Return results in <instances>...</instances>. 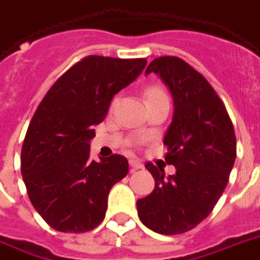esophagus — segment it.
Listing matches in <instances>:
<instances>
[{
    "mask_svg": "<svg viewBox=\"0 0 260 260\" xmlns=\"http://www.w3.org/2000/svg\"><path fill=\"white\" fill-rule=\"evenodd\" d=\"M129 165H131V171H135V169H140V168H143V164L140 162L139 159H135V158H132L129 161Z\"/></svg>",
    "mask_w": 260,
    "mask_h": 260,
    "instance_id": "esophagus-1",
    "label": "esophagus"
}]
</instances>
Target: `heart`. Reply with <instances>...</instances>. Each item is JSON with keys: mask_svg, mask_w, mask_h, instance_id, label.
Instances as JSON below:
<instances>
[{"mask_svg": "<svg viewBox=\"0 0 260 260\" xmlns=\"http://www.w3.org/2000/svg\"><path fill=\"white\" fill-rule=\"evenodd\" d=\"M145 96L147 103H149V102L157 101V99H162V98H168L167 93H165L164 88L159 85H150L149 88H146Z\"/></svg>", "mask_w": 260, "mask_h": 260, "instance_id": "1", "label": "heart"}]
</instances>
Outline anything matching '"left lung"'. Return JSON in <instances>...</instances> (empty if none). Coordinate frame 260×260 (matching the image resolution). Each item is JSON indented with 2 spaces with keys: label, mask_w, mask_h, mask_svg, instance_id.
Wrapping results in <instances>:
<instances>
[{
  "label": "left lung",
  "mask_w": 260,
  "mask_h": 260,
  "mask_svg": "<svg viewBox=\"0 0 260 260\" xmlns=\"http://www.w3.org/2000/svg\"><path fill=\"white\" fill-rule=\"evenodd\" d=\"M158 74L174 96V118L164 136L167 164L176 174L147 162L154 190L138 200L142 223L159 234L194 229L212 212L228 186L236 159V134L226 106L199 71L178 56H161L146 74Z\"/></svg>",
  "instance_id": "left-lung-1"
}]
</instances>
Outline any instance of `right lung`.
I'll return each mask as SVG.
<instances>
[{"instance_id":"right-lung-1","label":"right lung","mask_w":260,"mask_h":260,"mask_svg":"<svg viewBox=\"0 0 260 260\" xmlns=\"http://www.w3.org/2000/svg\"><path fill=\"white\" fill-rule=\"evenodd\" d=\"M146 59L91 55L61 74L32 115L22 146L28 199L57 232L85 233L105 219L110 189L128 174V159L95 161L89 140L113 96L139 76Z\"/></svg>"}]
</instances>
